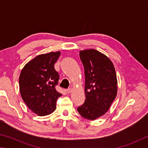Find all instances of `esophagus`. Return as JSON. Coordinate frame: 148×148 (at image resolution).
<instances>
[{
  "label": "esophagus",
  "instance_id": "34e87169",
  "mask_svg": "<svg viewBox=\"0 0 148 148\" xmlns=\"http://www.w3.org/2000/svg\"><path fill=\"white\" fill-rule=\"evenodd\" d=\"M73 91V89L72 88H68L66 90V92L67 93H68V94H70V93H71Z\"/></svg>",
  "mask_w": 148,
  "mask_h": 148
}]
</instances>
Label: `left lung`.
Here are the masks:
<instances>
[{
    "instance_id": "8db88e82",
    "label": "left lung",
    "mask_w": 148,
    "mask_h": 148,
    "mask_svg": "<svg viewBox=\"0 0 148 148\" xmlns=\"http://www.w3.org/2000/svg\"><path fill=\"white\" fill-rule=\"evenodd\" d=\"M84 67L86 99L77 108L82 117L94 120L109 110L117 95L118 80L114 64L103 53L94 49L81 51Z\"/></svg>"
}]
</instances>
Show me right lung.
Segmentation results:
<instances>
[{"label":"right lung","mask_w":148,"mask_h":148,"mask_svg":"<svg viewBox=\"0 0 148 148\" xmlns=\"http://www.w3.org/2000/svg\"><path fill=\"white\" fill-rule=\"evenodd\" d=\"M60 54V51H56L36 56L25 64L20 73L19 84L22 99L38 116L53 112L57 99L62 96L55 89L59 75L54 67Z\"/></svg>","instance_id":"obj_1"}]
</instances>
